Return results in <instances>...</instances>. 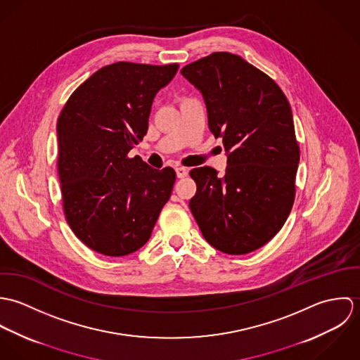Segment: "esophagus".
<instances>
[{"label": "esophagus", "mask_w": 360, "mask_h": 360, "mask_svg": "<svg viewBox=\"0 0 360 360\" xmlns=\"http://www.w3.org/2000/svg\"><path fill=\"white\" fill-rule=\"evenodd\" d=\"M176 174H177L179 179H183V177H186L188 174V170L186 167L179 166V167H176Z\"/></svg>", "instance_id": "obj_1"}]
</instances>
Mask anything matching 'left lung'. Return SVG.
Segmentation results:
<instances>
[{
  "label": "left lung",
  "instance_id": "8db88e82",
  "mask_svg": "<svg viewBox=\"0 0 360 360\" xmlns=\"http://www.w3.org/2000/svg\"><path fill=\"white\" fill-rule=\"evenodd\" d=\"M202 94L207 126L223 139L227 167H195L190 200L206 241L229 255L269 243L295 198L300 147L291 106L276 82L241 56L213 52L181 69Z\"/></svg>",
  "mask_w": 360,
  "mask_h": 360
}]
</instances>
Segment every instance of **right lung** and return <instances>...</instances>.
<instances>
[{"mask_svg":"<svg viewBox=\"0 0 360 360\" xmlns=\"http://www.w3.org/2000/svg\"><path fill=\"white\" fill-rule=\"evenodd\" d=\"M179 65L116 62L80 84L56 123L63 212L76 237L105 257H126L151 237L176 172L130 150L148 130L156 93Z\"/></svg>","mask_w":360,"mask_h":360,"instance_id":"1","label":"right lung"}]
</instances>
